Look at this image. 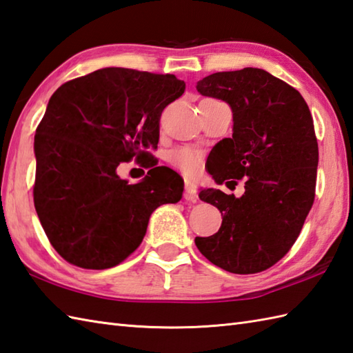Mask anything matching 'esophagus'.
I'll use <instances>...</instances> for the list:
<instances>
[{
    "mask_svg": "<svg viewBox=\"0 0 353 353\" xmlns=\"http://www.w3.org/2000/svg\"><path fill=\"white\" fill-rule=\"evenodd\" d=\"M184 198L187 201H192V202H196L198 199V193H196V185H194L193 181H190V179H185L184 181Z\"/></svg>",
    "mask_w": 353,
    "mask_h": 353,
    "instance_id": "34e87169",
    "label": "esophagus"
}]
</instances>
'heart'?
Instances as JSON below:
<instances>
[{
    "label": "heart",
    "instance_id": "heart-1",
    "mask_svg": "<svg viewBox=\"0 0 353 353\" xmlns=\"http://www.w3.org/2000/svg\"><path fill=\"white\" fill-rule=\"evenodd\" d=\"M169 163L174 164L179 170H183L187 175L196 174L199 168L201 155L198 151L192 150V148H178L168 155Z\"/></svg>",
    "mask_w": 353,
    "mask_h": 353
}]
</instances>
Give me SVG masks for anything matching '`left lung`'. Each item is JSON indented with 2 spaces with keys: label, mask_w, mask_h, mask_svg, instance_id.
<instances>
[{
  "label": "left lung",
  "mask_w": 353,
  "mask_h": 353,
  "mask_svg": "<svg viewBox=\"0 0 353 353\" xmlns=\"http://www.w3.org/2000/svg\"><path fill=\"white\" fill-rule=\"evenodd\" d=\"M196 89L228 103L234 119L232 137L211 151L208 174L217 184L245 178V194L201 190V201L223 219L216 234L194 243L226 272H263L292 249L314 203L319 145L311 112L294 88L258 68L211 74Z\"/></svg>",
  "instance_id": "1"
}]
</instances>
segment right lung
I'll return each mask as SVG.
<instances>
[{
	"instance_id": "add662e5",
	"label": "right lung",
	"mask_w": 353,
	"mask_h": 353,
	"mask_svg": "<svg viewBox=\"0 0 353 353\" xmlns=\"http://www.w3.org/2000/svg\"><path fill=\"white\" fill-rule=\"evenodd\" d=\"M185 83L170 74L104 68L52 93L36 128V213L69 264L114 268L142 243L152 211L183 196L181 176L151 154L164 108ZM131 159L150 168L130 185L115 169Z\"/></svg>"
}]
</instances>
